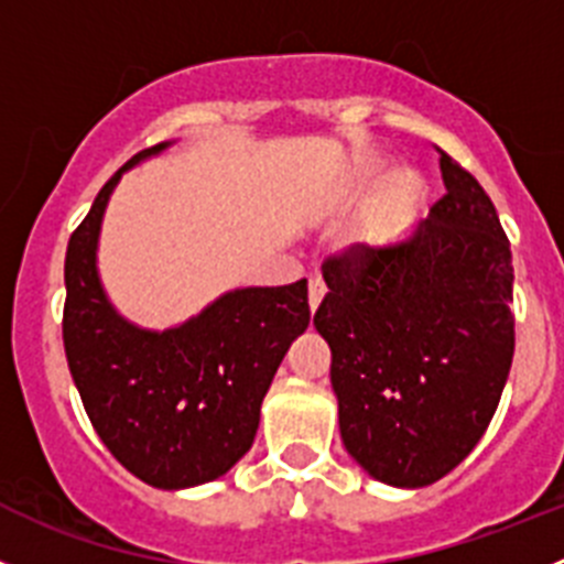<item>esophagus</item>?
<instances>
[{"mask_svg":"<svg viewBox=\"0 0 564 564\" xmlns=\"http://www.w3.org/2000/svg\"><path fill=\"white\" fill-rule=\"evenodd\" d=\"M323 297H325V281L323 278L314 275L312 281H308V308H312V312H317L319 303H323Z\"/></svg>","mask_w":564,"mask_h":564,"instance_id":"esophagus-1","label":"esophagus"}]
</instances>
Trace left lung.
Masks as SVG:
<instances>
[{"mask_svg":"<svg viewBox=\"0 0 564 564\" xmlns=\"http://www.w3.org/2000/svg\"><path fill=\"white\" fill-rule=\"evenodd\" d=\"M440 170L445 197L406 239L325 261L314 314L347 454L406 489L476 448L514 354L512 252L496 205L445 152Z\"/></svg>","mask_w":564,"mask_h":564,"instance_id":"1","label":"left lung"}]
</instances>
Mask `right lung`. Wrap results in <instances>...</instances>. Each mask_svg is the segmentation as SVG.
Here are the masks:
<instances>
[{"label": "right lung", "mask_w": 564, "mask_h": 564, "mask_svg": "<svg viewBox=\"0 0 564 564\" xmlns=\"http://www.w3.org/2000/svg\"><path fill=\"white\" fill-rule=\"evenodd\" d=\"M166 147L130 158L68 239L63 347L116 462L150 487L186 489L225 476L250 451L261 401L312 312L306 281L234 289L166 330L116 312L97 270L105 208L124 172Z\"/></svg>", "instance_id": "add662e5"}]
</instances>
